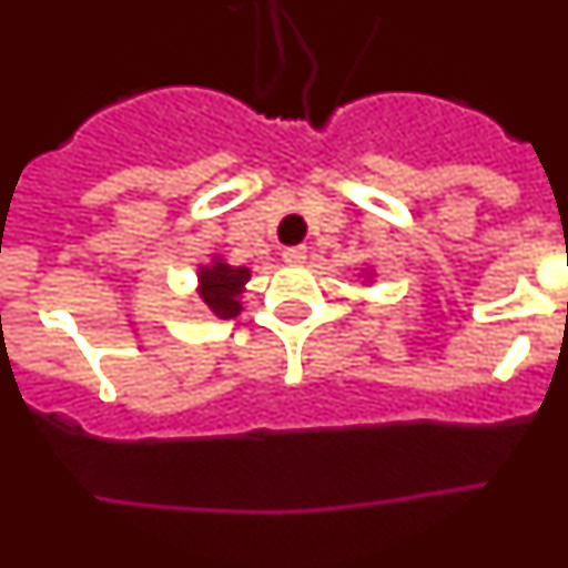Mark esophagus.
I'll return each mask as SVG.
<instances>
[{"label": "esophagus", "mask_w": 568, "mask_h": 568, "mask_svg": "<svg viewBox=\"0 0 568 568\" xmlns=\"http://www.w3.org/2000/svg\"><path fill=\"white\" fill-rule=\"evenodd\" d=\"M281 258H284V264H290V267H301V264L307 261V247H287L281 253Z\"/></svg>", "instance_id": "esophagus-1"}]
</instances>
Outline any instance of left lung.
<instances>
[{
	"instance_id": "1",
	"label": "left lung",
	"mask_w": 568,
	"mask_h": 568,
	"mask_svg": "<svg viewBox=\"0 0 568 568\" xmlns=\"http://www.w3.org/2000/svg\"><path fill=\"white\" fill-rule=\"evenodd\" d=\"M373 275H375L373 270H364V281H369V278H373Z\"/></svg>"
}]
</instances>
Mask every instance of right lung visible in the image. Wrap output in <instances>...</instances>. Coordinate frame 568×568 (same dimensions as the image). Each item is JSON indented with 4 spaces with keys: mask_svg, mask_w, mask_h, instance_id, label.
I'll use <instances>...</instances> for the list:
<instances>
[{
    "mask_svg": "<svg viewBox=\"0 0 568 568\" xmlns=\"http://www.w3.org/2000/svg\"><path fill=\"white\" fill-rule=\"evenodd\" d=\"M250 270L233 267L222 255L199 264V298L215 318H235L241 313V293L247 287Z\"/></svg>",
    "mask_w": 568,
    "mask_h": 568,
    "instance_id": "1",
    "label": "right lung"
}]
</instances>
